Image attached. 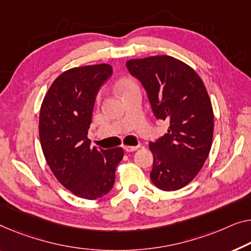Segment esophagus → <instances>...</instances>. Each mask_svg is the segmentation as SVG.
Wrapping results in <instances>:
<instances>
[{"label": "esophagus", "mask_w": 251, "mask_h": 251, "mask_svg": "<svg viewBox=\"0 0 251 251\" xmlns=\"http://www.w3.org/2000/svg\"><path fill=\"white\" fill-rule=\"evenodd\" d=\"M124 150L126 152H134V151H136V150L138 149V147H129V145H124Z\"/></svg>", "instance_id": "esophagus-1"}]
</instances>
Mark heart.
<instances>
[{
	"mask_svg": "<svg viewBox=\"0 0 251 251\" xmlns=\"http://www.w3.org/2000/svg\"><path fill=\"white\" fill-rule=\"evenodd\" d=\"M118 88L122 91V93H124L126 91H128V90H130V89L137 88V85H136L135 82L132 81V80H129V78H124V80H122L121 82H119ZM100 97H101L100 95L97 96V101H99Z\"/></svg>",
	"mask_w": 251,
	"mask_h": 251,
	"instance_id": "obj_1",
	"label": "heart"
}]
</instances>
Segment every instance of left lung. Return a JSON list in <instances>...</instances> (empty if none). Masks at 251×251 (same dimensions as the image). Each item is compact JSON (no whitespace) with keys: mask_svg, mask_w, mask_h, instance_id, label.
Returning a JSON list of instances; mask_svg holds the SVG:
<instances>
[{"mask_svg":"<svg viewBox=\"0 0 251 251\" xmlns=\"http://www.w3.org/2000/svg\"><path fill=\"white\" fill-rule=\"evenodd\" d=\"M126 66L147 90L155 117L170 123L168 133L149 144L151 180L166 192L180 189L198 175L211 151L214 115L207 90L192 67L171 56L129 59Z\"/></svg>","mask_w":251,"mask_h":251,"instance_id":"1","label":"left lung"}]
</instances>
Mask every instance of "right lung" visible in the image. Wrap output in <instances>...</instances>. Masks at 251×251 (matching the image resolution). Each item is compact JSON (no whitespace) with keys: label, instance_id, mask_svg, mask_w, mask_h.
I'll return each instance as SVG.
<instances>
[{"label":"right lung","instance_id":"1","mask_svg":"<svg viewBox=\"0 0 251 251\" xmlns=\"http://www.w3.org/2000/svg\"><path fill=\"white\" fill-rule=\"evenodd\" d=\"M113 74L109 64L73 67L56 77L45 95L39 137L51 173L75 196L96 200L113 188L122 148L90 147L88 129L100 87Z\"/></svg>","mask_w":251,"mask_h":251}]
</instances>
